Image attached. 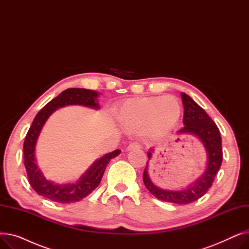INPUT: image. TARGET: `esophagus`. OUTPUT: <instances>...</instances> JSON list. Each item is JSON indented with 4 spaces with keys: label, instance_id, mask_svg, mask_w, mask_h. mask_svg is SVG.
Returning <instances> with one entry per match:
<instances>
[{
    "label": "esophagus",
    "instance_id": "esophagus-1",
    "mask_svg": "<svg viewBox=\"0 0 249 249\" xmlns=\"http://www.w3.org/2000/svg\"><path fill=\"white\" fill-rule=\"evenodd\" d=\"M140 147H141V145L139 144L138 142H132V143H130V144L127 146V150L138 149V148H140Z\"/></svg>",
    "mask_w": 249,
    "mask_h": 249
}]
</instances>
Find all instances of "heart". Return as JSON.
<instances>
[{"label": "heart", "instance_id": "heart-1", "mask_svg": "<svg viewBox=\"0 0 249 249\" xmlns=\"http://www.w3.org/2000/svg\"><path fill=\"white\" fill-rule=\"evenodd\" d=\"M180 104L174 96L143 98L125 102L118 111V120L130 130L148 128L154 134H164L177 125Z\"/></svg>", "mask_w": 249, "mask_h": 249}]
</instances>
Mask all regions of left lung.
<instances>
[{"instance_id":"obj_1","label":"left lung","mask_w":249,"mask_h":249,"mask_svg":"<svg viewBox=\"0 0 249 249\" xmlns=\"http://www.w3.org/2000/svg\"><path fill=\"white\" fill-rule=\"evenodd\" d=\"M184 104V127L178 130V134H192L197 136L203 143L207 153V164L205 172L188 188L180 191L164 190L156 187L148 175L147 161L143 182L146 189L155 198L167 203L186 205L199 200L211 188L214 178L219 171L223 159L222 152V139L217 125L205 110L200 107L190 96L185 93L180 95ZM153 149L147 152L148 160L151 159Z\"/></svg>"}]
</instances>
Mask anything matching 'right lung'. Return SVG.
I'll return each instance as SVG.
<instances>
[{
    "mask_svg": "<svg viewBox=\"0 0 249 249\" xmlns=\"http://www.w3.org/2000/svg\"><path fill=\"white\" fill-rule=\"evenodd\" d=\"M98 97L99 93L93 89L80 88L68 89L46 104L35 116L28 133L25 137L23 151L24 164L27 172L29 184L38 195L52 202L61 204L81 201L100 185L108 163L112 159L120 154L121 151L119 149L105 154L91 164L80 179L73 184H54L53 181L45 178L36 164L35 147L37 139L48 117L56 109L69 106V105H80V106L98 110L100 108Z\"/></svg>",
    "mask_w": 249,
    "mask_h": 249,
    "instance_id": "1",
    "label": "right lung"
}]
</instances>
